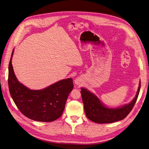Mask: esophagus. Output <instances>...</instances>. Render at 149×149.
<instances>
[{
  "label": "esophagus",
  "mask_w": 149,
  "mask_h": 149,
  "mask_svg": "<svg viewBox=\"0 0 149 149\" xmlns=\"http://www.w3.org/2000/svg\"><path fill=\"white\" fill-rule=\"evenodd\" d=\"M75 83L76 84H78V85L80 84H81V80H80V78H77L76 80H75Z\"/></svg>",
  "instance_id": "34e87169"
}]
</instances>
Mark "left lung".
Segmentation results:
<instances>
[{"label": "left lung", "instance_id": "obj_1", "mask_svg": "<svg viewBox=\"0 0 149 149\" xmlns=\"http://www.w3.org/2000/svg\"><path fill=\"white\" fill-rule=\"evenodd\" d=\"M140 87L141 81L135 97L130 104L114 109L105 107L95 95L86 88H81V94L86 116L91 121L100 124L110 123L124 119L132 110L139 95Z\"/></svg>", "mask_w": 149, "mask_h": 149}]
</instances>
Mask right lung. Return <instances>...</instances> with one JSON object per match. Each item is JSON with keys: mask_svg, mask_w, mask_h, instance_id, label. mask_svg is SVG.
I'll use <instances>...</instances> for the list:
<instances>
[{"mask_svg": "<svg viewBox=\"0 0 149 149\" xmlns=\"http://www.w3.org/2000/svg\"><path fill=\"white\" fill-rule=\"evenodd\" d=\"M11 54L8 67V86L17 107L32 120L50 122L60 117L69 94L74 88L72 78L59 81L42 90H31L19 83L14 74Z\"/></svg>", "mask_w": 149, "mask_h": 149, "instance_id": "1", "label": "right lung"}]
</instances>
